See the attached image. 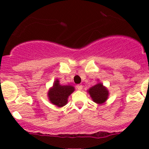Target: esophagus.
I'll return each mask as SVG.
<instances>
[{
	"instance_id": "34e87169",
	"label": "esophagus",
	"mask_w": 149,
	"mask_h": 149,
	"mask_svg": "<svg viewBox=\"0 0 149 149\" xmlns=\"http://www.w3.org/2000/svg\"><path fill=\"white\" fill-rule=\"evenodd\" d=\"M76 87H77V89L79 90V91L82 90V88H83V86L81 84H79V85L76 86Z\"/></svg>"
}]
</instances>
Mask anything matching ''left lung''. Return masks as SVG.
<instances>
[{"label": "left lung", "mask_w": 149, "mask_h": 149, "mask_svg": "<svg viewBox=\"0 0 149 149\" xmlns=\"http://www.w3.org/2000/svg\"><path fill=\"white\" fill-rule=\"evenodd\" d=\"M93 101L98 104H102L107 100L109 97V91L107 88L103 85L101 82H99L96 85L87 90Z\"/></svg>", "instance_id": "left-lung-1"}]
</instances>
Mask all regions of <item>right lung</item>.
Segmentation results:
<instances>
[{"label":"right lung","instance_id":"add662e5","mask_svg":"<svg viewBox=\"0 0 149 149\" xmlns=\"http://www.w3.org/2000/svg\"><path fill=\"white\" fill-rule=\"evenodd\" d=\"M74 91V86L71 85H61L59 80L57 79L54 81L52 86L49 88L48 91V100L52 104L58 107H63L68 103V97Z\"/></svg>","mask_w":149,"mask_h":149}]
</instances>
